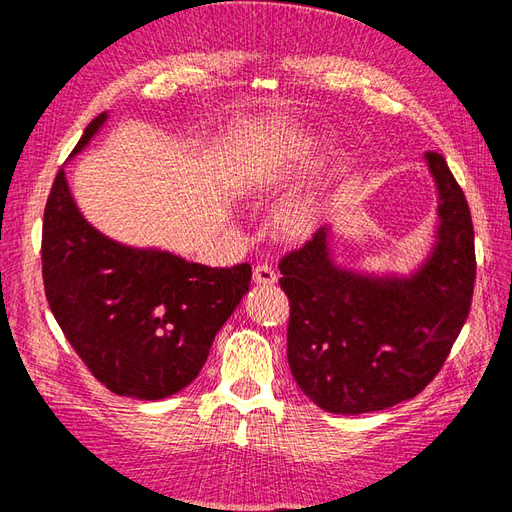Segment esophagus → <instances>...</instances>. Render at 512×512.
I'll use <instances>...</instances> for the list:
<instances>
[{
  "mask_svg": "<svg viewBox=\"0 0 512 512\" xmlns=\"http://www.w3.org/2000/svg\"><path fill=\"white\" fill-rule=\"evenodd\" d=\"M253 281L257 286H264V288H268V286H275L277 284V273L270 266H257L255 270H253Z\"/></svg>",
  "mask_w": 512,
  "mask_h": 512,
  "instance_id": "esophagus-1",
  "label": "esophagus"
}]
</instances>
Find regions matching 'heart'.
Returning a JSON list of instances; mask_svg holds the SVG:
<instances>
[{"label":"heart","mask_w":512,"mask_h":512,"mask_svg":"<svg viewBox=\"0 0 512 512\" xmlns=\"http://www.w3.org/2000/svg\"><path fill=\"white\" fill-rule=\"evenodd\" d=\"M303 140H286V143H279V140H268L262 147L239 162L237 165V184L246 191H255L262 187V184L277 180L284 176V173L295 165L299 154H303ZM314 224H317V204L312 198H290L279 206L275 213V231L281 239L286 242H301L306 239Z\"/></svg>","instance_id":"obj_1"}]
</instances>
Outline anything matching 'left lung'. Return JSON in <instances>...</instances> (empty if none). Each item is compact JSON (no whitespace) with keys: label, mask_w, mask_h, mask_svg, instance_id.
<instances>
[{"label":"left lung","mask_w":512,"mask_h":512,"mask_svg":"<svg viewBox=\"0 0 512 512\" xmlns=\"http://www.w3.org/2000/svg\"><path fill=\"white\" fill-rule=\"evenodd\" d=\"M424 162L436 182L438 222L429 253L407 275L341 266L330 224L279 264L290 299V372L303 394L330 413L358 416L418 396L469 317V204L440 154L429 151Z\"/></svg>","instance_id":"1"}]
</instances>
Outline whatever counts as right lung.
<instances>
[{
    "instance_id": "add662e5",
    "label": "right lung",
    "mask_w": 512,
    "mask_h": 512,
    "mask_svg": "<svg viewBox=\"0 0 512 512\" xmlns=\"http://www.w3.org/2000/svg\"><path fill=\"white\" fill-rule=\"evenodd\" d=\"M105 121L107 112L85 127L70 158ZM41 262L65 339L107 389L136 400L169 398L200 374L253 275L248 264L209 268L103 235L79 211L63 169L43 213Z\"/></svg>"
}]
</instances>
